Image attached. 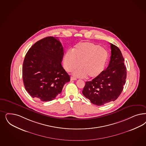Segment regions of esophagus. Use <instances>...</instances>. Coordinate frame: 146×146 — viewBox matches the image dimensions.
<instances>
[{
  "instance_id": "1",
  "label": "esophagus",
  "mask_w": 146,
  "mask_h": 146,
  "mask_svg": "<svg viewBox=\"0 0 146 146\" xmlns=\"http://www.w3.org/2000/svg\"><path fill=\"white\" fill-rule=\"evenodd\" d=\"M70 80H76V79L75 78H74V77L71 76V77H70Z\"/></svg>"
}]
</instances>
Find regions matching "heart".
<instances>
[{
	"mask_svg": "<svg viewBox=\"0 0 146 146\" xmlns=\"http://www.w3.org/2000/svg\"><path fill=\"white\" fill-rule=\"evenodd\" d=\"M108 59L107 51L99 45L91 42H80L72 50L66 52L63 58L64 67L76 77L95 78L104 70Z\"/></svg>",
	"mask_w": 146,
	"mask_h": 146,
	"instance_id": "1",
	"label": "heart"
}]
</instances>
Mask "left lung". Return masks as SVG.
Instances as JSON below:
<instances>
[{
	"mask_svg": "<svg viewBox=\"0 0 146 146\" xmlns=\"http://www.w3.org/2000/svg\"><path fill=\"white\" fill-rule=\"evenodd\" d=\"M111 56L108 66L98 76L86 81L82 94L93 104L102 106L115 100L126 83L127 69L120 49L111 44Z\"/></svg>",
	"mask_w": 146,
	"mask_h": 146,
	"instance_id": "8db88e82",
	"label": "left lung"
}]
</instances>
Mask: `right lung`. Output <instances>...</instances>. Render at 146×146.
<instances>
[{
    "label": "right lung",
    "instance_id": "obj_1",
    "mask_svg": "<svg viewBox=\"0 0 146 146\" xmlns=\"http://www.w3.org/2000/svg\"><path fill=\"white\" fill-rule=\"evenodd\" d=\"M64 48L57 37L47 36L27 52L23 62V80L32 98L50 101L60 94L70 76L61 65Z\"/></svg>",
    "mask_w": 146,
    "mask_h": 146
}]
</instances>
